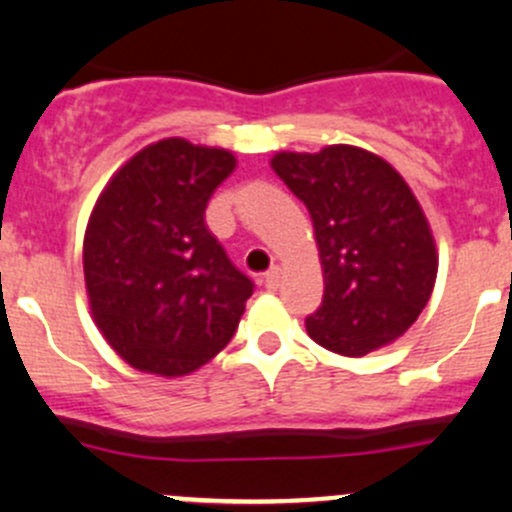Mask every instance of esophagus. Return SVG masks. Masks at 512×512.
Segmentation results:
<instances>
[{"instance_id": "obj_1", "label": "esophagus", "mask_w": 512, "mask_h": 512, "mask_svg": "<svg viewBox=\"0 0 512 512\" xmlns=\"http://www.w3.org/2000/svg\"><path fill=\"white\" fill-rule=\"evenodd\" d=\"M280 280H282V270H280V267H272V270H267L265 277H262V287L277 289V287H280Z\"/></svg>"}]
</instances>
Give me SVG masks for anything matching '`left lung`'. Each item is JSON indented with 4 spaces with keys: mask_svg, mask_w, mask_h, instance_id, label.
<instances>
[{
    "mask_svg": "<svg viewBox=\"0 0 512 512\" xmlns=\"http://www.w3.org/2000/svg\"><path fill=\"white\" fill-rule=\"evenodd\" d=\"M272 170L307 205L324 272L307 334L364 356L399 339L431 299L438 252L416 195L384 158L356 146L275 153Z\"/></svg>",
    "mask_w": 512,
    "mask_h": 512,
    "instance_id": "left-lung-1",
    "label": "left lung"
}]
</instances>
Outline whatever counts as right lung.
<instances>
[{"instance_id":"1","label":"right lung","mask_w":512,"mask_h":512,"mask_svg":"<svg viewBox=\"0 0 512 512\" xmlns=\"http://www.w3.org/2000/svg\"><path fill=\"white\" fill-rule=\"evenodd\" d=\"M235 165L225 148L163 138L98 195L84 235L86 294L103 339L133 369L185 376L235 334L255 285L205 225Z\"/></svg>"}]
</instances>
